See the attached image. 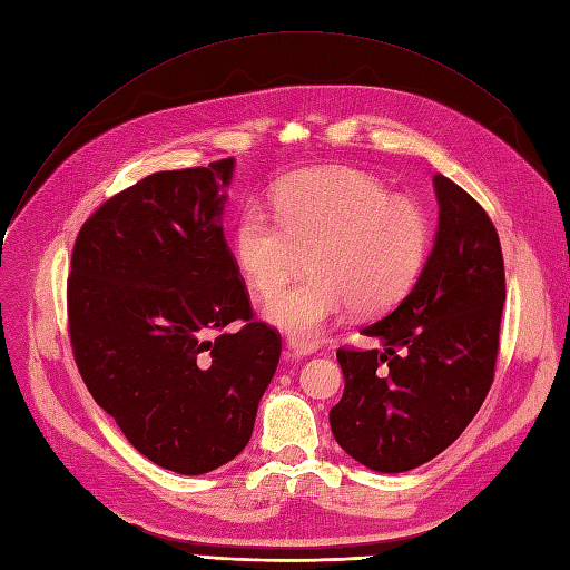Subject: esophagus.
<instances>
[{
	"mask_svg": "<svg viewBox=\"0 0 570 570\" xmlns=\"http://www.w3.org/2000/svg\"><path fill=\"white\" fill-rule=\"evenodd\" d=\"M287 347L295 356H308V354H314L318 350V344L308 342V340H299V337H289Z\"/></svg>",
	"mask_w": 570,
	"mask_h": 570,
	"instance_id": "1",
	"label": "esophagus"
}]
</instances>
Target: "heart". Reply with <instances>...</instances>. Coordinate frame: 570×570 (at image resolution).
<instances>
[{"instance_id": "1", "label": "heart", "mask_w": 570, "mask_h": 570, "mask_svg": "<svg viewBox=\"0 0 570 570\" xmlns=\"http://www.w3.org/2000/svg\"><path fill=\"white\" fill-rule=\"evenodd\" d=\"M273 199L278 218L256 206L237 218L235 256L256 297L271 299L312 254L314 278L266 306V321L283 333L314 340L352 306L381 314L416 283L430 226L411 197L333 166L287 178Z\"/></svg>"}]
</instances>
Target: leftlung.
Segmentation results:
<instances>
[{
  "label": "left lung",
  "mask_w": 570,
  "mask_h": 570,
  "mask_svg": "<svg viewBox=\"0 0 570 570\" xmlns=\"http://www.w3.org/2000/svg\"><path fill=\"white\" fill-rule=\"evenodd\" d=\"M435 245L394 312L366 325L383 350H337V444L377 473H404L444 452L473 421L494 381L507 299L504 258L485 209L444 176Z\"/></svg>",
  "instance_id": "obj_1"
}]
</instances>
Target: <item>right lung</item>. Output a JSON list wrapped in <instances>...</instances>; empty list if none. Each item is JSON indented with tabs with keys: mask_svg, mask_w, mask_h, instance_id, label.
Listing matches in <instances>:
<instances>
[{
	"mask_svg": "<svg viewBox=\"0 0 570 570\" xmlns=\"http://www.w3.org/2000/svg\"><path fill=\"white\" fill-rule=\"evenodd\" d=\"M233 170H159L114 195L80 228L68 275L85 385L137 452L180 475L245 450L281 358L223 235Z\"/></svg>",
	"mask_w": 570,
	"mask_h": 570,
	"instance_id": "right-lung-1",
	"label": "right lung"
}]
</instances>
